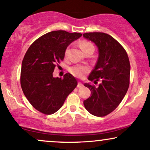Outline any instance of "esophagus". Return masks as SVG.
I'll list each match as a JSON object with an SVG mask.
<instances>
[{
	"instance_id": "34e87169",
	"label": "esophagus",
	"mask_w": 150,
	"mask_h": 150,
	"mask_svg": "<svg viewBox=\"0 0 150 150\" xmlns=\"http://www.w3.org/2000/svg\"><path fill=\"white\" fill-rule=\"evenodd\" d=\"M83 87V85H82L80 82H78V84H77V87H78V88H80V87Z\"/></svg>"
}]
</instances>
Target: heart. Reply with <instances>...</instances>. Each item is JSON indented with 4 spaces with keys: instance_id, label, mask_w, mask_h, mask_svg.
I'll use <instances>...</instances> for the list:
<instances>
[{
    "instance_id": "b5f03b06",
    "label": "heart",
    "mask_w": 150,
    "mask_h": 150,
    "mask_svg": "<svg viewBox=\"0 0 150 150\" xmlns=\"http://www.w3.org/2000/svg\"><path fill=\"white\" fill-rule=\"evenodd\" d=\"M80 46L84 53H85L87 49H91V48L94 49V46H93L92 43L87 42V41H82V42L80 43ZM65 54H67V51H65ZM89 70H90V68H89V66L82 65H73V66L70 67L69 69L70 73H71L72 75H74L75 77H79V78H82V77L85 76L86 74L89 73Z\"/></svg>"
}]
</instances>
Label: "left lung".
Masks as SVG:
<instances>
[{
  "label": "left lung",
  "mask_w": 150,
  "mask_h": 150,
  "mask_svg": "<svg viewBox=\"0 0 150 150\" xmlns=\"http://www.w3.org/2000/svg\"><path fill=\"white\" fill-rule=\"evenodd\" d=\"M83 37L92 41L99 49V58L88 80L98 87L85 83L91 96L84 106L91 114L102 117L118 107L124 98L130 84V65L126 51L114 38L103 32H89Z\"/></svg>",
  "instance_id": "1"
}]
</instances>
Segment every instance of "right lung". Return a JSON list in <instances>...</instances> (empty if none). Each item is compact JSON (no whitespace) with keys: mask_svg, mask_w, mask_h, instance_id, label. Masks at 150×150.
<instances>
[{"mask_svg":"<svg viewBox=\"0 0 150 150\" xmlns=\"http://www.w3.org/2000/svg\"><path fill=\"white\" fill-rule=\"evenodd\" d=\"M82 34L64 30L48 32L32 43L24 56L20 84L24 94L34 108L44 114L58 111L77 87L71 74L53 77L56 65L63 61L65 49Z\"/></svg>","mask_w":150,"mask_h":150,"instance_id":"1","label":"right lung"}]
</instances>
